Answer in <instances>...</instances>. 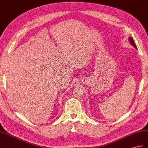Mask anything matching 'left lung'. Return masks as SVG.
<instances>
[{"label": "left lung", "instance_id": "8db88e82", "mask_svg": "<svg viewBox=\"0 0 148 148\" xmlns=\"http://www.w3.org/2000/svg\"><path fill=\"white\" fill-rule=\"evenodd\" d=\"M129 42H130V43L132 44V45H133L134 47L136 49H137V46L136 45V44H135V43H134V40H133V39L131 37H130L129 38Z\"/></svg>", "mask_w": 148, "mask_h": 148}]
</instances>
